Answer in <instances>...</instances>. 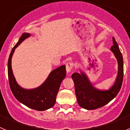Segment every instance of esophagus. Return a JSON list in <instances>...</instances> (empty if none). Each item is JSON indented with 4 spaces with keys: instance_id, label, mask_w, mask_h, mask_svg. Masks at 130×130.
<instances>
[{
    "instance_id": "1",
    "label": "esophagus",
    "mask_w": 130,
    "mask_h": 130,
    "mask_svg": "<svg viewBox=\"0 0 130 130\" xmlns=\"http://www.w3.org/2000/svg\"><path fill=\"white\" fill-rule=\"evenodd\" d=\"M73 66H74V64L73 62H68L67 64H66V72L68 73L70 72L71 70L73 68Z\"/></svg>"
}]
</instances>
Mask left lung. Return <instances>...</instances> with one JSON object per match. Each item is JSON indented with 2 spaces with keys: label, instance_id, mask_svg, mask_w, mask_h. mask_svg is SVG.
I'll return each mask as SVG.
<instances>
[{
  "label": "left lung",
  "instance_id": "left-lung-1",
  "mask_svg": "<svg viewBox=\"0 0 130 130\" xmlns=\"http://www.w3.org/2000/svg\"><path fill=\"white\" fill-rule=\"evenodd\" d=\"M113 45L111 51L114 53L118 62V73L114 84L108 90H100L95 88L85 73H73L72 77L74 82L77 100L79 106L85 109L92 110L102 107L116 97L120 90L123 81V57L119 45L112 38Z\"/></svg>",
  "mask_w": 130,
  "mask_h": 130
}]
</instances>
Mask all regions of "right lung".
I'll list each match as a JSON object with an SVG mask.
<instances>
[{"label":"right lung","instance_id":"obj_1","mask_svg":"<svg viewBox=\"0 0 130 130\" xmlns=\"http://www.w3.org/2000/svg\"><path fill=\"white\" fill-rule=\"evenodd\" d=\"M30 36L29 33H23L10 53L8 62L9 83L13 96L19 102L32 109L42 111L50 109L55 104L60 84L66 77V66L62 65L53 70L46 80L37 88L25 89L19 86L13 74L11 58L17 47Z\"/></svg>","mask_w":130,"mask_h":130}]
</instances>
